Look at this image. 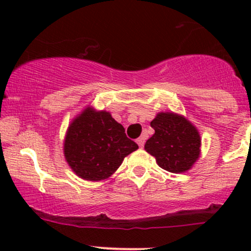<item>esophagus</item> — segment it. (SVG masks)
I'll return each instance as SVG.
<instances>
[{
  "instance_id": "obj_1",
  "label": "esophagus",
  "mask_w": 251,
  "mask_h": 251,
  "mask_svg": "<svg viewBox=\"0 0 251 251\" xmlns=\"http://www.w3.org/2000/svg\"><path fill=\"white\" fill-rule=\"evenodd\" d=\"M137 144L140 146V148H143L144 144H145V137H144V135H142V137L138 138V139H137Z\"/></svg>"
}]
</instances>
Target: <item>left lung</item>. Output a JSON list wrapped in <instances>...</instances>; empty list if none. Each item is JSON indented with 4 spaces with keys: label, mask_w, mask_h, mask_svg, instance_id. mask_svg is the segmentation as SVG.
Segmentation results:
<instances>
[{
    "label": "left lung",
    "mask_w": 251,
    "mask_h": 251,
    "mask_svg": "<svg viewBox=\"0 0 251 251\" xmlns=\"http://www.w3.org/2000/svg\"><path fill=\"white\" fill-rule=\"evenodd\" d=\"M154 134L146 142L145 150L160 168L172 174L191 169L200 155L201 137L185 118L175 113H159L151 122Z\"/></svg>",
    "instance_id": "8db88e82"
}]
</instances>
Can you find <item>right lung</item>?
Listing matches in <instances>:
<instances>
[{
    "label": "right lung",
    "mask_w": 251,
    "mask_h": 251,
    "mask_svg": "<svg viewBox=\"0 0 251 251\" xmlns=\"http://www.w3.org/2000/svg\"><path fill=\"white\" fill-rule=\"evenodd\" d=\"M138 145L106 111L88 107L74 119L65 139V157L75 174L86 180L106 179Z\"/></svg>",
    "instance_id": "1"
}]
</instances>
